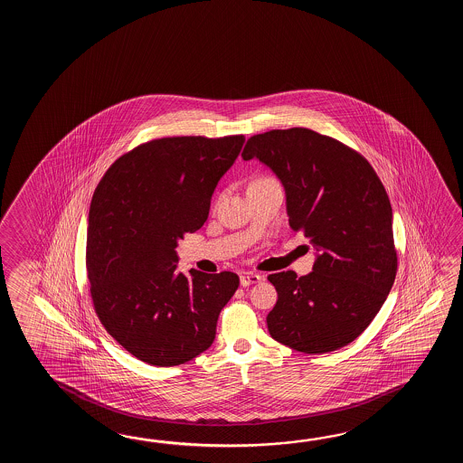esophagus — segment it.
<instances>
[{"mask_svg":"<svg viewBox=\"0 0 463 463\" xmlns=\"http://www.w3.org/2000/svg\"><path fill=\"white\" fill-rule=\"evenodd\" d=\"M261 279H263V276L258 275V273H243V275L240 276L241 286L255 285V283L261 281Z\"/></svg>","mask_w":463,"mask_h":463,"instance_id":"1","label":"esophagus"}]
</instances>
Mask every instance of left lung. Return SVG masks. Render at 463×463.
I'll use <instances>...</instances> for the list:
<instances>
[{
	"label": "left lung",
	"instance_id": "left-lung-1",
	"mask_svg": "<svg viewBox=\"0 0 463 463\" xmlns=\"http://www.w3.org/2000/svg\"><path fill=\"white\" fill-rule=\"evenodd\" d=\"M286 190L289 227L319 250L309 275L268 276L278 293L266 317L271 337L305 354L353 343L384 305L397 273L392 208L381 178L357 150L311 128L248 138Z\"/></svg>",
	"mask_w": 463,
	"mask_h": 463
}]
</instances>
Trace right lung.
<instances>
[{"label":"right lung","instance_id":"add662e5","mask_svg":"<svg viewBox=\"0 0 463 463\" xmlns=\"http://www.w3.org/2000/svg\"><path fill=\"white\" fill-rule=\"evenodd\" d=\"M243 136L154 138L108 168L89 208L86 268L100 325L147 364L192 361L215 339L240 278L177 269L175 246L205 223Z\"/></svg>","mask_w":463,"mask_h":463}]
</instances>
